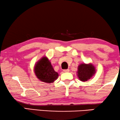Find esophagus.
Instances as JSON below:
<instances>
[{
    "label": "esophagus",
    "mask_w": 120,
    "mask_h": 120,
    "mask_svg": "<svg viewBox=\"0 0 120 120\" xmlns=\"http://www.w3.org/2000/svg\"><path fill=\"white\" fill-rule=\"evenodd\" d=\"M63 71L64 72H68L70 71V70H69V69H66V70H64Z\"/></svg>",
    "instance_id": "esophagus-1"
}]
</instances>
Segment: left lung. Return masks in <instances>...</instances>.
<instances>
[{
	"label": "left lung",
	"mask_w": 120,
	"mask_h": 120,
	"mask_svg": "<svg viewBox=\"0 0 120 120\" xmlns=\"http://www.w3.org/2000/svg\"><path fill=\"white\" fill-rule=\"evenodd\" d=\"M95 68L91 64H82L78 67V77L82 82L88 80L95 74Z\"/></svg>",
	"instance_id": "1"
}]
</instances>
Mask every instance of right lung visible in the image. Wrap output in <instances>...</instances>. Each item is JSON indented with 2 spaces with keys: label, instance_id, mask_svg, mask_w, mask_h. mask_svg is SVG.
I'll return each instance as SVG.
<instances>
[{
  "label": "right lung",
  "instance_id": "1",
  "mask_svg": "<svg viewBox=\"0 0 120 120\" xmlns=\"http://www.w3.org/2000/svg\"><path fill=\"white\" fill-rule=\"evenodd\" d=\"M34 72L40 80L47 83L54 82L59 76L46 56L42 57L36 62L34 66Z\"/></svg>",
  "mask_w": 120,
  "mask_h": 120
}]
</instances>
